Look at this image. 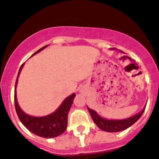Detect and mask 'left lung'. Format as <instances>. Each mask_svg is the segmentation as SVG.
<instances>
[{
    "label": "left lung",
    "instance_id": "8db88e82",
    "mask_svg": "<svg viewBox=\"0 0 159 159\" xmlns=\"http://www.w3.org/2000/svg\"><path fill=\"white\" fill-rule=\"evenodd\" d=\"M89 112L91 113V116L92 117L93 121L95 124L100 129L103 130L104 131H108V132H117V131H123L125 129L128 128L131 125H133L144 113L145 108H144L140 113H137L136 115L133 117L127 118L124 120H107L104 119L103 117H100L98 115L97 113L95 110L91 109L90 108L87 107Z\"/></svg>",
    "mask_w": 159,
    "mask_h": 159
}]
</instances>
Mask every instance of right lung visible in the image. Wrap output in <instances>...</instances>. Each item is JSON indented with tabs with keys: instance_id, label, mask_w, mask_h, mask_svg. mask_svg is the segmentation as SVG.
<instances>
[{
	"instance_id": "obj_1",
	"label": "right lung",
	"mask_w": 159,
	"mask_h": 159,
	"mask_svg": "<svg viewBox=\"0 0 159 159\" xmlns=\"http://www.w3.org/2000/svg\"><path fill=\"white\" fill-rule=\"evenodd\" d=\"M46 46H45L44 47L37 50L34 55L40 52L44 48H46ZM23 66H24V64H22L19 68L18 77H19V73H20ZM18 77H17L16 82H15V89H16L17 82H18ZM75 96L76 95L73 93V95L66 98L64 101L62 103L60 107L55 111V113H51L48 116H45V117H36L28 115L21 110L18 104V102H17L16 90H15V110H16L17 115L19 117V120L31 132H33L35 135H39L41 137L54 138L63 134L66 130L67 124H68V112H69V109H70L71 105L73 104V99Z\"/></svg>"
}]
</instances>
